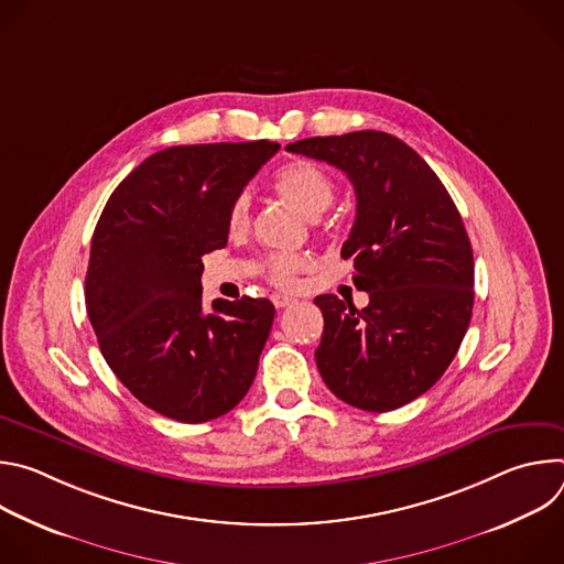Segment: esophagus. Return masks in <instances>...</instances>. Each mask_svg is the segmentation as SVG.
<instances>
[{
	"mask_svg": "<svg viewBox=\"0 0 564 564\" xmlns=\"http://www.w3.org/2000/svg\"><path fill=\"white\" fill-rule=\"evenodd\" d=\"M272 303H274L276 307H288V305L294 303V299L288 296V294H272Z\"/></svg>",
	"mask_w": 564,
	"mask_h": 564,
	"instance_id": "esophagus-1",
	"label": "esophagus"
}]
</instances>
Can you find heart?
Returning <instances> with one entry per match:
<instances>
[{"label":"heart","instance_id":"1","mask_svg":"<svg viewBox=\"0 0 564 564\" xmlns=\"http://www.w3.org/2000/svg\"><path fill=\"white\" fill-rule=\"evenodd\" d=\"M274 189L292 203L301 214L314 218L324 214L335 200L333 178L307 160H294V163L279 170L274 178ZM227 227L234 234L246 231L250 227V198L238 196L227 212ZM307 268V259L301 254H270L263 261L265 279L276 288H292L299 272Z\"/></svg>","mask_w":564,"mask_h":564}]
</instances>
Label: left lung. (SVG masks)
Segmentation results:
<instances>
[{"instance_id":"left-lung-1","label":"left lung","mask_w":564,"mask_h":564,"mask_svg":"<svg viewBox=\"0 0 564 564\" xmlns=\"http://www.w3.org/2000/svg\"><path fill=\"white\" fill-rule=\"evenodd\" d=\"M285 149L326 160L357 194L341 257L352 259V281L370 303L314 299L324 312L316 368L346 404L394 411L444 375L470 324L473 250L462 216L426 160L390 133L305 138Z\"/></svg>"}]
</instances>
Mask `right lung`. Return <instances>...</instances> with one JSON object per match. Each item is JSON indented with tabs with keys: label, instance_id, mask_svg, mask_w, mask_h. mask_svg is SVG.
Masks as SVG:
<instances>
[{
	"label": "right lung",
	"instance_id": "obj_1",
	"mask_svg": "<svg viewBox=\"0 0 564 564\" xmlns=\"http://www.w3.org/2000/svg\"><path fill=\"white\" fill-rule=\"evenodd\" d=\"M276 142L183 144L149 155L111 194L91 240L85 301L102 357L135 399L200 424L250 390L270 337L268 299L203 305V257Z\"/></svg>",
	"mask_w": 564,
	"mask_h": 564
}]
</instances>
